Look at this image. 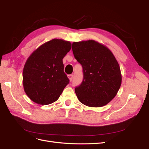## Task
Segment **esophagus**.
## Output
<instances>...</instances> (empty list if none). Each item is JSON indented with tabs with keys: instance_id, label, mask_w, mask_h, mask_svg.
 I'll return each instance as SVG.
<instances>
[{
	"instance_id": "obj_1",
	"label": "esophagus",
	"mask_w": 149,
	"mask_h": 149,
	"mask_svg": "<svg viewBox=\"0 0 149 149\" xmlns=\"http://www.w3.org/2000/svg\"><path fill=\"white\" fill-rule=\"evenodd\" d=\"M68 78H69V80H70V81H71L72 80V79H73V75H72V74H70V75H68Z\"/></svg>"
}]
</instances>
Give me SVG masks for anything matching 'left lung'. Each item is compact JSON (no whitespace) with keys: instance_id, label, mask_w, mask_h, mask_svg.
Instances as JSON below:
<instances>
[{"instance_id":"8db88e82","label":"left lung","mask_w":149,"mask_h":149,"mask_svg":"<svg viewBox=\"0 0 149 149\" xmlns=\"http://www.w3.org/2000/svg\"><path fill=\"white\" fill-rule=\"evenodd\" d=\"M75 58L83 68L84 80L75 92L80 102L91 107L106 106L117 95L122 74L110 49L93 40L73 42Z\"/></svg>"}]
</instances>
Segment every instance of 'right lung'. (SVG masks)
<instances>
[{"mask_svg":"<svg viewBox=\"0 0 149 149\" xmlns=\"http://www.w3.org/2000/svg\"><path fill=\"white\" fill-rule=\"evenodd\" d=\"M69 41L54 38L42 44L27 58L23 71L24 90L30 100L48 105L58 100L69 79L63 59L71 49Z\"/></svg>","mask_w":149,"mask_h":149,"instance_id":"1","label":"right lung"}]
</instances>
